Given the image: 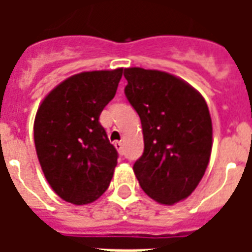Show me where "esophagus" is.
Segmentation results:
<instances>
[{
  "label": "esophagus",
  "mask_w": 252,
  "mask_h": 252,
  "mask_svg": "<svg viewBox=\"0 0 252 252\" xmlns=\"http://www.w3.org/2000/svg\"><path fill=\"white\" fill-rule=\"evenodd\" d=\"M116 150L119 151V154H123V148H124V143L123 142H115Z\"/></svg>",
  "instance_id": "1"
}]
</instances>
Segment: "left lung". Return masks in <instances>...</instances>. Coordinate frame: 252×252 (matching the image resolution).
Listing matches in <instances>:
<instances>
[{"label": "left lung", "instance_id": "1", "mask_svg": "<svg viewBox=\"0 0 252 252\" xmlns=\"http://www.w3.org/2000/svg\"><path fill=\"white\" fill-rule=\"evenodd\" d=\"M124 77V92L140 117L144 139L135 175L146 194L173 205L194 191L209 163L208 105L193 86L169 72L129 67Z\"/></svg>", "mask_w": 252, "mask_h": 252}]
</instances>
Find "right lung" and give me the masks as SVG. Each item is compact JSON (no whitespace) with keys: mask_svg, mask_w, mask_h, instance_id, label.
Returning <instances> with one entry per match:
<instances>
[{"mask_svg":"<svg viewBox=\"0 0 252 252\" xmlns=\"http://www.w3.org/2000/svg\"><path fill=\"white\" fill-rule=\"evenodd\" d=\"M121 77L123 68L75 74L52 89L37 109L36 154L52 190L67 202L90 204L109 186L119 154L98 119Z\"/></svg>","mask_w":252,"mask_h":252,"instance_id":"1","label":"right lung"}]
</instances>
